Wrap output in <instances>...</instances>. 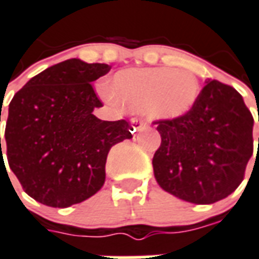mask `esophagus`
Wrapping results in <instances>:
<instances>
[{"mask_svg": "<svg viewBox=\"0 0 259 259\" xmlns=\"http://www.w3.org/2000/svg\"><path fill=\"white\" fill-rule=\"evenodd\" d=\"M130 124H132V132H133V133H136V132H140V130L143 129L144 122L140 119H132L130 120Z\"/></svg>", "mask_w": 259, "mask_h": 259, "instance_id": "34e87169", "label": "esophagus"}]
</instances>
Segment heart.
I'll return each instance as SVG.
<instances>
[{"instance_id":"b5f03b06","label":"heart","mask_w":259,"mask_h":259,"mask_svg":"<svg viewBox=\"0 0 259 259\" xmlns=\"http://www.w3.org/2000/svg\"><path fill=\"white\" fill-rule=\"evenodd\" d=\"M107 95L127 110H143L155 119L176 120L193 110L200 96V85L198 76L188 70L127 68L112 76Z\"/></svg>"}]
</instances>
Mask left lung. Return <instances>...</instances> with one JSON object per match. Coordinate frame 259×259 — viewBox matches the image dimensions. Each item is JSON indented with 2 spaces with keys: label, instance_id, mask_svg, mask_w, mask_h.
<instances>
[{
  "label": "left lung",
  "instance_id": "left-lung-1",
  "mask_svg": "<svg viewBox=\"0 0 259 259\" xmlns=\"http://www.w3.org/2000/svg\"><path fill=\"white\" fill-rule=\"evenodd\" d=\"M252 126L242 95L207 81L188 115L158 122L162 143L152 159L156 183L195 204L225 199L243 181L252 155Z\"/></svg>",
  "mask_w": 259,
  "mask_h": 259
}]
</instances>
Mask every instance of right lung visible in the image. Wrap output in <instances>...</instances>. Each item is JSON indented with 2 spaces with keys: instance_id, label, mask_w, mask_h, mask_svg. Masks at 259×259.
I'll use <instances>...</instances> for the list:
<instances>
[{
  "instance_id": "add662e5",
  "label": "right lung",
  "mask_w": 259,
  "mask_h": 259,
  "mask_svg": "<svg viewBox=\"0 0 259 259\" xmlns=\"http://www.w3.org/2000/svg\"><path fill=\"white\" fill-rule=\"evenodd\" d=\"M110 70L104 63L68 59L32 76L13 96L0 160L7 155L37 202L63 208L93 196L104 185L111 147L132 139L129 122L93 115L103 104L91 83Z\"/></svg>"
}]
</instances>
